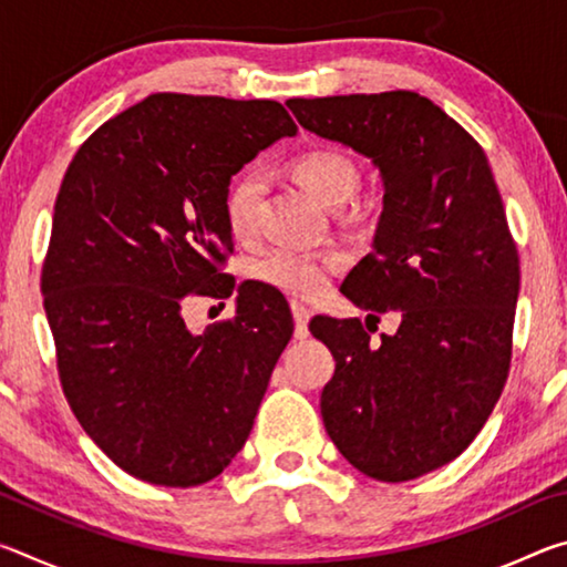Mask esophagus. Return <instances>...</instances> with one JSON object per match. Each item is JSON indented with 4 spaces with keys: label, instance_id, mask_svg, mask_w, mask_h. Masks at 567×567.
<instances>
[{
    "label": "esophagus",
    "instance_id": "1",
    "mask_svg": "<svg viewBox=\"0 0 567 567\" xmlns=\"http://www.w3.org/2000/svg\"><path fill=\"white\" fill-rule=\"evenodd\" d=\"M292 318H295V338L297 340H305L307 334H310V328H307V322H310V307H305L302 302H292Z\"/></svg>",
    "mask_w": 567,
    "mask_h": 567
}]
</instances>
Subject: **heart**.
<instances>
[{
  "mask_svg": "<svg viewBox=\"0 0 567 567\" xmlns=\"http://www.w3.org/2000/svg\"><path fill=\"white\" fill-rule=\"evenodd\" d=\"M292 175L300 185L328 207H340L354 195L360 185V169L340 150L320 147L302 152L292 159ZM262 197V179L255 169H245L229 182L225 192V219L237 239L249 237L255 229L257 205ZM342 260L334 252L280 247L257 257L249 272L257 282H265L292 297H318L340 270Z\"/></svg>",
  "mask_w": 567,
  "mask_h": 567,
  "instance_id": "obj_1",
  "label": "heart"
}]
</instances>
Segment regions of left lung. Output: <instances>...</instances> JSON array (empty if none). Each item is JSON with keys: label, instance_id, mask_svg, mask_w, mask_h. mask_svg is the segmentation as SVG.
<instances>
[{"label": "left lung", "instance_id": "obj_1", "mask_svg": "<svg viewBox=\"0 0 567 567\" xmlns=\"http://www.w3.org/2000/svg\"><path fill=\"white\" fill-rule=\"evenodd\" d=\"M287 107L380 169L372 252L340 292L368 320L395 310L400 328L380 342L358 318H315L310 330L334 358L320 398L330 440L360 473L405 483L463 453L505 388L520 262L501 192L483 147L417 92Z\"/></svg>", "mask_w": 567, "mask_h": 567}]
</instances>
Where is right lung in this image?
I'll use <instances>...</instances> for the list:
<instances>
[{
    "label": "right lung",
    "instance_id": "add662e5",
    "mask_svg": "<svg viewBox=\"0 0 567 567\" xmlns=\"http://www.w3.org/2000/svg\"><path fill=\"white\" fill-rule=\"evenodd\" d=\"M280 102L150 94L76 150L42 267L64 398L124 473L165 487L217 477L243 450L292 318L237 287L233 320L187 330L182 302L229 297V179L280 137Z\"/></svg>",
    "mask_w": 567,
    "mask_h": 567
}]
</instances>
